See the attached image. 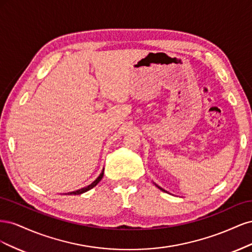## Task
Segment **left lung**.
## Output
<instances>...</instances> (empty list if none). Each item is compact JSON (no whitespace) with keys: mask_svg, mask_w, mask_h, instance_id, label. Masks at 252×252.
Returning a JSON list of instances; mask_svg holds the SVG:
<instances>
[{"mask_svg":"<svg viewBox=\"0 0 252 252\" xmlns=\"http://www.w3.org/2000/svg\"><path fill=\"white\" fill-rule=\"evenodd\" d=\"M157 186H158V185H157ZM158 188H159V189H161V190H163V191H165V190H164V189H162L161 187H158Z\"/></svg>","mask_w":252,"mask_h":252,"instance_id":"1","label":"left lung"}]
</instances>
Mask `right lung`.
Segmentation results:
<instances>
[{"mask_svg":"<svg viewBox=\"0 0 252 252\" xmlns=\"http://www.w3.org/2000/svg\"><path fill=\"white\" fill-rule=\"evenodd\" d=\"M103 175H104V169H103V171L101 172V174L98 175V177L96 178V180H94L93 183H91L90 185H88V186H86V187H84V188H81V189H79V190H75V191L68 192V194H81V193H84V192L88 191V190H90L91 188H94L95 185H97V183L102 180Z\"/></svg>","mask_w":252,"mask_h":252,"instance_id":"obj_1","label":"right lung"}]
</instances>
